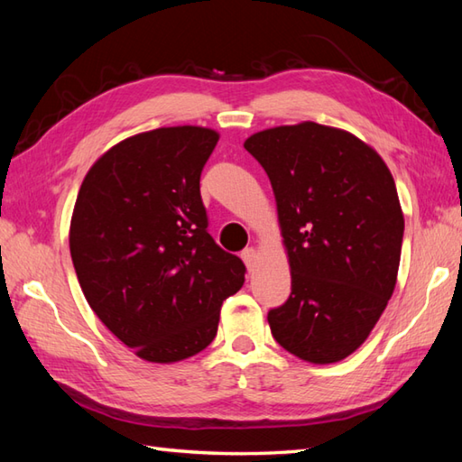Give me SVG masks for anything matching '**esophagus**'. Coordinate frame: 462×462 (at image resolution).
I'll return each mask as SVG.
<instances>
[{"instance_id": "34e87169", "label": "esophagus", "mask_w": 462, "mask_h": 462, "mask_svg": "<svg viewBox=\"0 0 462 462\" xmlns=\"http://www.w3.org/2000/svg\"><path fill=\"white\" fill-rule=\"evenodd\" d=\"M242 260L244 263H246V268L252 272L254 268H256V262H258V252L254 248H246L242 252Z\"/></svg>"}]
</instances>
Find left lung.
Returning <instances> with one entry per match:
<instances>
[{
    "label": "left lung",
    "mask_w": 462,
    "mask_h": 462,
    "mask_svg": "<svg viewBox=\"0 0 462 462\" xmlns=\"http://www.w3.org/2000/svg\"><path fill=\"white\" fill-rule=\"evenodd\" d=\"M244 149L272 182L291 270L272 336L316 365L346 359L397 283L405 220L393 176L356 134L311 121L260 131Z\"/></svg>",
    "instance_id": "left-lung-1"
}]
</instances>
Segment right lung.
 Instances as JSON below:
<instances>
[{"label": "right lung", "instance_id": "add662e5", "mask_svg": "<svg viewBox=\"0 0 462 462\" xmlns=\"http://www.w3.org/2000/svg\"><path fill=\"white\" fill-rule=\"evenodd\" d=\"M218 133L162 126L97 161L69 230L81 290L106 328L151 363L189 359L218 331L246 266L208 234L200 174Z\"/></svg>", "mask_w": 462, "mask_h": 462}]
</instances>
